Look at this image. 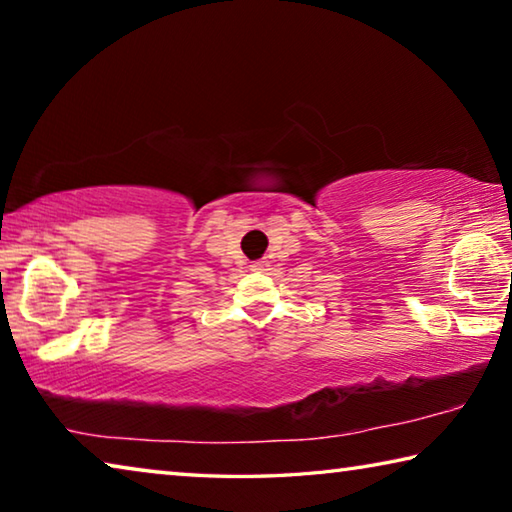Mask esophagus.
<instances>
[{
    "instance_id": "1",
    "label": "esophagus",
    "mask_w": 512,
    "mask_h": 512,
    "mask_svg": "<svg viewBox=\"0 0 512 512\" xmlns=\"http://www.w3.org/2000/svg\"><path fill=\"white\" fill-rule=\"evenodd\" d=\"M250 268H253V271H257V273H262V271H268V262H266V259H259V262H253V266H250Z\"/></svg>"
}]
</instances>
